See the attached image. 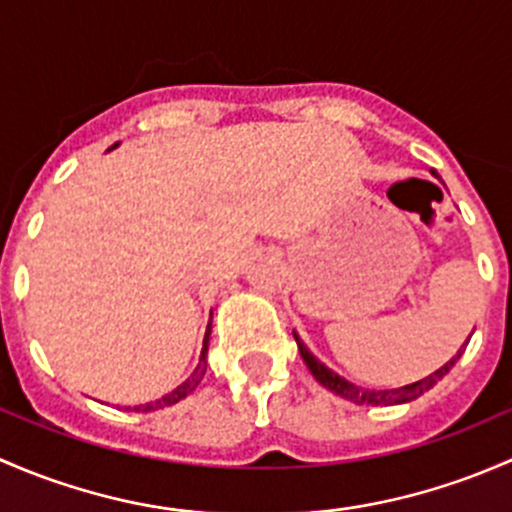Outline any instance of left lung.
Here are the masks:
<instances>
[{"label":"left lung","instance_id":"1","mask_svg":"<svg viewBox=\"0 0 512 512\" xmlns=\"http://www.w3.org/2000/svg\"><path fill=\"white\" fill-rule=\"evenodd\" d=\"M434 177H436V172H434ZM293 337H295V342H298V350H300V357H303V362L308 365V370L313 372V377L318 379L325 389H330V392L337 394V397L350 399L352 404H367V407H392V404L414 402V399H419L421 394L429 392V389L434 387V384L439 382L444 374H449L451 367L456 365L458 357H461V352H458L456 357H451L444 367H439L436 372H431L429 377L419 379V382H412V384H404V387H399V389H365V387H357V384L347 382L345 377H340V374L330 370V367H325L323 362H320L318 357H315L313 352L303 345V340H300L298 333H293Z\"/></svg>","mask_w":512,"mask_h":512}]
</instances>
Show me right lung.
<instances>
[{
	"instance_id": "add662e5",
	"label": "right lung",
	"mask_w": 512,
	"mask_h": 512,
	"mask_svg": "<svg viewBox=\"0 0 512 512\" xmlns=\"http://www.w3.org/2000/svg\"><path fill=\"white\" fill-rule=\"evenodd\" d=\"M115 147H118V142H115V145L110 147V150H115ZM209 335H212V330H207V335H204L202 355H199V365L194 367V372L189 374V377L184 379V382L179 384L177 389H172L170 394H165V397H162V399H157V402L138 404V407H133V412H142V414H147V412H157V409L172 407V404L182 402V399L187 397V394H192L194 389L199 387V382H202V379H204V372H207V350H209ZM128 409H130V407H128Z\"/></svg>"
}]
</instances>
